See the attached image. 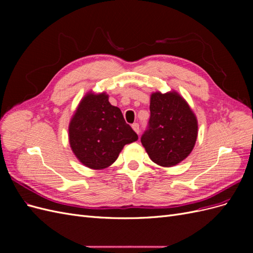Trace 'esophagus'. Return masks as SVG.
<instances>
[{"label":"esophagus","mask_w":253,"mask_h":253,"mask_svg":"<svg viewBox=\"0 0 253 253\" xmlns=\"http://www.w3.org/2000/svg\"><path fill=\"white\" fill-rule=\"evenodd\" d=\"M132 127H133V129H134V131H135L137 134H139V132H140V127H139V125L137 124V122H135V124H133V125H132Z\"/></svg>","instance_id":"1"}]
</instances>
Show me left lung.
<instances>
[{
  "label": "left lung",
  "mask_w": 253,
  "mask_h": 253,
  "mask_svg": "<svg viewBox=\"0 0 253 253\" xmlns=\"http://www.w3.org/2000/svg\"><path fill=\"white\" fill-rule=\"evenodd\" d=\"M151 116L141 143L152 162L173 167L187 158L197 138V119L176 91L151 95Z\"/></svg>",
  "instance_id": "8db88e82"
}]
</instances>
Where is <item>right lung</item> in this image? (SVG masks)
I'll return each mask as SVG.
<instances>
[{
    "label": "right lung",
    "mask_w": 253,
    "mask_h": 253,
    "mask_svg": "<svg viewBox=\"0 0 253 253\" xmlns=\"http://www.w3.org/2000/svg\"><path fill=\"white\" fill-rule=\"evenodd\" d=\"M71 148L80 163L94 170L110 167L127 143L138 139L105 93L82 98L68 126Z\"/></svg>",
    "instance_id": "obj_1"
}]
</instances>
